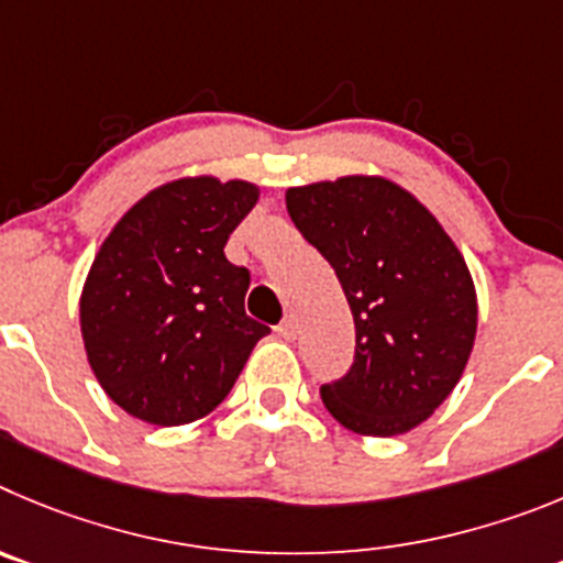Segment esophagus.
Returning <instances> with one entry per match:
<instances>
[{
    "instance_id": "esophagus-1",
    "label": "esophagus",
    "mask_w": 563,
    "mask_h": 563,
    "mask_svg": "<svg viewBox=\"0 0 563 563\" xmlns=\"http://www.w3.org/2000/svg\"><path fill=\"white\" fill-rule=\"evenodd\" d=\"M277 336H280V339H294V336H297V319H294V317L283 319L280 325H277Z\"/></svg>"
}]
</instances>
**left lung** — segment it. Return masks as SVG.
I'll list each match as a JSON object with an SVG mask.
<instances>
[{
    "mask_svg": "<svg viewBox=\"0 0 563 563\" xmlns=\"http://www.w3.org/2000/svg\"><path fill=\"white\" fill-rule=\"evenodd\" d=\"M294 227L336 272L356 356L322 384L328 412L356 434L415 429L452 395L477 336V291L454 241L384 176L288 187Z\"/></svg>",
    "mask_w": 563,
    "mask_h": 563,
    "instance_id": "obj_1",
    "label": "left lung"
}]
</instances>
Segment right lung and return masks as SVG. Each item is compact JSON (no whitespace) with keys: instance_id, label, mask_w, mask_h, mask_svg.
Masks as SVG:
<instances>
[{"instance_id":"right-lung-1","label":"right lung","mask_w":563,"mask_h":563,"mask_svg":"<svg viewBox=\"0 0 563 563\" xmlns=\"http://www.w3.org/2000/svg\"><path fill=\"white\" fill-rule=\"evenodd\" d=\"M257 185L185 176L114 224L80 291L89 367L111 401L154 427L205 418L269 328L246 317L250 272L224 255Z\"/></svg>"}]
</instances>
